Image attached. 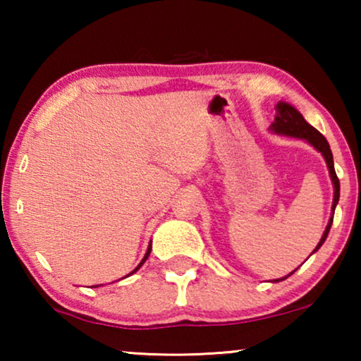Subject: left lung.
Here are the masks:
<instances>
[{"label": "left lung", "mask_w": 361, "mask_h": 361, "mask_svg": "<svg viewBox=\"0 0 361 361\" xmlns=\"http://www.w3.org/2000/svg\"><path fill=\"white\" fill-rule=\"evenodd\" d=\"M274 108H276V116H274V121L271 123L269 130L273 131L274 135L298 137V140L307 141L309 145L312 146L315 151H319L320 154H322V157L325 159V164H327V167H329L330 180H332V184H334L332 215H330L329 224H327V226H325V231H324L322 238H320L319 245L315 246V250L312 251V253H315V251H317L320 246L324 245V241L327 240L330 226H332V221H334L335 207H337L338 199H340V182H338L337 174H335L334 156H332V151H330V146H329L327 140H325V137L320 135V133L315 130L312 125H309V123L304 120V116L300 115V113L295 110L293 105H289V103H286V102H278V105H276ZM312 253H310V255H312ZM294 271L290 274H294ZM290 274H288V276H290ZM288 276H284V278H279V279H274L273 283H279V281L288 279Z\"/></svg>", "instance_id": "8db88e82"}]
</instances>
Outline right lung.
<instances>
[{
	"label": "right lung",
	"instance_id": "obj_1",
	"mask_svg": "<svg viewBox=\"0 0 361 361\" xmlns=\"http://www.w3.org/2000/svg\"><path fill=\"white\" fill-rule=\"evenodd\" d=\"M151 250H152V245L149 243V246H147V251H146L145 258H142V259H141V263H140V264H137V266H136V268H135V269H133L130 274H126V276H125V278H128V276H131V274H135V273H136V271H137V269H140V268H141V266L146 263V259H147V258H149V253H151ZM121 279H123V278H121ZM98 286H102V284H98ZM98 286H92V288H98Z\"/></svg>",
	"mask_w": 361,
	"mask_h": 361
}]
</instances>
